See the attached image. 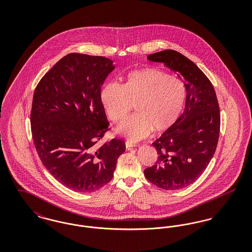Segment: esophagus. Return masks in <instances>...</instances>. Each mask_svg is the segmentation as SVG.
<instances>
[{"instance_id": "34e87169", "label": "esophagus", "mask_w": 252, "mask_h": 252, "mask_svg": "<svg viewBox=\"0 0 252 252\" xmlns=\"http://www.w3.org/2000/svg\"><path fill=\"white\" fill-rule=\"evenodd\" d=\"M135 146H137V144H134V143H132V142H126V148L127 149V150H130L132 149L133 147H135Z\"/></svg>"}]
</instances>
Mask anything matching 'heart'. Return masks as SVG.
Segmentation results:
<instances>
[{
  "label": "heart",
  "instance_id": "1",
  "mask_svg": "<svg viewBox=\"0 0 252 252\" xmlns=\"http://www.w3.org/2000/svg\"><path fill=\"white\" fill-rule=\"evenodd\" d=\"M101 103L108 119L125 120L136 105L137 114L125 121L117 132L132 142L148 137L154 128L172 127L183 111L187 98L185 84L158 68H144L128 73L125 86L110 81L101 91Z\"/></svg>",
  "mask_w": 252,
  "mask_h": 252
}]
</instances>
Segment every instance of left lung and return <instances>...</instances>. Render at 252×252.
Instances as JSON below:
<instances>
[{"mask_svg": "<svg viewBox=\"0 0 252 252\" xmlns=\"http://www.w3.org/2000/svg\"><path fill=\"white\" fill-rule=\"evenodd\" d=\"M179 72L186 81L185 109L179 120L153 143L158 160L144 170L151 183L164 190H179L197 180L216 152L220 131V110L214 86L204 72L174 50L149 55Z\"/></svg>", "mask_w": 252, "mask_h": 252, "instance_id": "8db88e82", "label": "left lung"}]
</instances>
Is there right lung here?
I'll use <instances>...</instances> for the list:
<instances>
[{
  "label": "right lung",
  "instance_id": "right-lung-1",
  "mask_svg": "<svg viewBox=\"0 0 252 252\" xmlns=\"http://www.w3.org/2000/svg\"><path fill=\"white\" fill-rule=\"evenodd\" d=\"M114 68L104 57L69 54L45 73L34 93L31 130L36 152L50 174L75 192L105 186L126 150L116 138L99 144L109 125L101 87Z\"/></svg>",
  "mask_w": 252,
  "mask_h": 252
}]
</instances>
